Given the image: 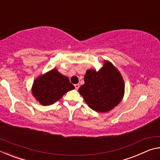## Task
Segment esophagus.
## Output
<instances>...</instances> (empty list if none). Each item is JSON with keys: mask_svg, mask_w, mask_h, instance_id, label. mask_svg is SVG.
I'll return each mask as SVG.
<instances>
[{"mask_svg": "<svg viewBox=\"0 0 160 160\" xmlns=\"http://www.w3.org/2000/svg\"><path fill=\"white\" fill-rule=\"evenodd\" d=\"M75 89H76V90H78V89H79V88H80L79 84H75Z\"/></svg>", "mask_w": 160, "mask_h": 160, "instance_id": "esophagus-1", "label": "esophagus"}]
</instances>
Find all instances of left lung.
<instances>
[{
  "mask_svg": "<svg viewBox=\"0 0 160 160\" xmlns=\"http://www.w3.org/2000/svg\"><path fill=\"white\" fill-rule=\"evenodd\" d=\"M85 84L80 86L79 93L92 109L97 112H107L122 100L125 84L118 69L109 61L98 71L89 69L84 77Z\"/></svg>",
  "mask_w": 160,
  "mask_h": 160,
  "instance_id": "8db88e82",
  "label": "left lung"
}]
</instances>
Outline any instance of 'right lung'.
Instances as JSON below:
<instances>
[{"mask_svg": "<svg viewBox=\"0 0 160 160\" xmlns=\"http://www.w3.org/2000/svg\"><path fill=\"white\" fill-rule=\"evenodd\" d=\"M75 89L68 78L53 68L37 77L32 88V94L43 106L53 104L65 94Z\"/></svg>", "mask_w": 160, "mask_h": 160, "instance_id": "1", "label": "right lung"}]
</instances>
